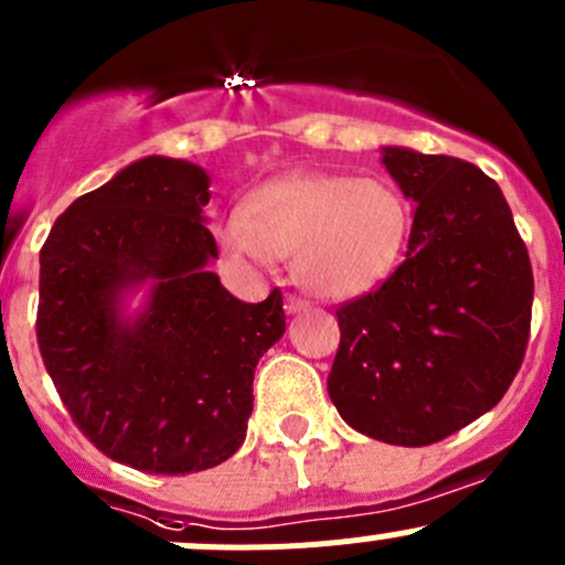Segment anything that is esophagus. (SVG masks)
<instances>
[{"label": "esophagus", "mask_w": 565, "mask_h": 565, "mask_svg": "<svg viewBox=\"0 0 565 565\" xmlns=\"http://www.w3.org/2000/svg\"><path fill=\"white\" fill-rule=\"evenodd\" d=\"M307 307H310V301L301 299V296H296V294L285 296V312H290V316H294V312H305Z\"/></svg>", "instance_id": "34e87169"}]
</instances>
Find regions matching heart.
<instances>
[{
	"mask_svg": "<svg viewBox=\"0 0 565 565\" xmlns=\"http://www.w3.org/2000/svg\"><path fill=\"white\" fill-rule=\"evenodd\" d=\"M409 209L382 178L290 172L249 198L222 227L227 253L269 266L294 258L299 285L321 299H356L393 275L409 242Z\"/></svg>",
	"mask_w": 565,
	"mask_h": 565,
	"instance_id": "1",
	"label": "heart"
}]
</instances>
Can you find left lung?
Here are the masks:
<instances>
[{
  "instance_id": "obj_1",
  "label": "left lung",
  "mask_w": 565,
  "mask_h": 565,
  "mask_svg": "<svg viewBox=\"0 0 565 565\" xmlns=\"http://www.w3.org/2000/svg\"><path fill=\"white\" fill-rule=\"evenodd\" d=\"M415 200L406 260L338 307L327 390L379 443L423 448L500 404L530 338L533 269L500 186L456 156L384 148Z\"/></svg>"
}]
</instances>
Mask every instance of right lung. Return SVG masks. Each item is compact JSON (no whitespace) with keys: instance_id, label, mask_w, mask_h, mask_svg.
<instances>
[{"instance_id":"right-lung-1","label":"right lung","mask_w":565,"mask_h":565,"mask_svg":"<svg viewBox=\"0 0 565 565\" xmlns=\"http://www.w3.org/2000/svg\"><path fill=\"white\" fill-rule=\"evenodd\" d=\"M211 181L148 156L82 194L41 249L38 349L79 431L111 461L150 475L222 465L242 448L260 356L282 338V294L244 305L205 264ZM154 282L145 313L122 289Z\"/></svg>"}]
</instances>
